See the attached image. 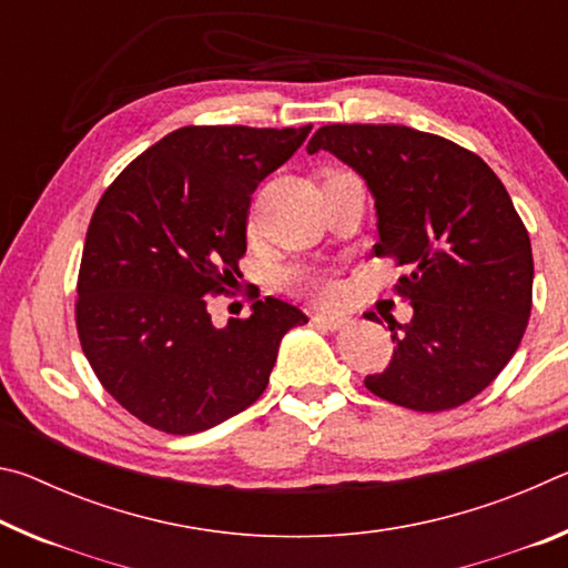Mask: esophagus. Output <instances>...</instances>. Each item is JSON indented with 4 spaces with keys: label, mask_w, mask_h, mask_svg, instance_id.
<instances>
[{
    "label": "esophagus",
    "mask_w": 568,
    "mask_h": 568,
    "mask_svg": "<svg viewBox=\"0 0 568 568\" xmlns=\"http://www.w3.org/2000/svg\"><path fill=\"white\" fill-rule=\"evenodd\" d=\"M313 323L321 325V328H328V331H341L348 325L351 321L343 318V315H331V313H315L313 315Z\"/></svg>",
    "instance_id": "1"
}]
</instances>
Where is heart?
<instances>
[{"mask_svg":"<svg viewBox=\"0 0 568 568\" xmlns=\"http://www.w3.org/2000/svg\"><path fill=\"white\" fill-rule=\"evenodd\" d=\"M287 283L297 287V291L321 297V301H333V297H338L341 293V287L335 283L333 275L323 271H307V267H297V271H293L287 275Z\"/></svg>","mask_w":568,"mask_h":568,"instance_id":"heart-1","label":"heart"}]
</instances>
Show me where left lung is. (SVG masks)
Instances as JSON below:
<instances>
[{
  "label": "left lung",
  "instance_id": "8db88e82",
  "mask_svg": "<svg viewBox=\"0 0 568 568\" xmlns=\"http://www.w3.org/2000/svg\"><path fill=\"white\" fill-rule=\"evenodd\" d=\"M318 150L376 197L373 253L408 267L393 291L413 318L390 321L396 351L365 388L423 413L464 406L511 361L534 303L531 240L504 182L476 152L406 124H325L307 142Z\"/></svg>",
  "mask_w": 568,
  "mask_h": 568
}]
</instances>
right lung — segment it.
Listing matches in <instances>:
<instances>
[{"label":"right lung","mask_w":568,"mask_h":568,"mask_svg":"<svg viewBox=\"0 0 568 568\" xmlns=\"http://www.w3.org/2000/svg\"><path fill=\"white\" fill-rule=\"evenodd\" d=\"M303 128L187 124L134 158L94 207L74 321L104 390L145 426L200 434L263 396L277 345L307 323L267 295L215 328L245 255L250 195L303 145Z\"/></svg>","instance_id":"right-lung-1"}]
</instances>
